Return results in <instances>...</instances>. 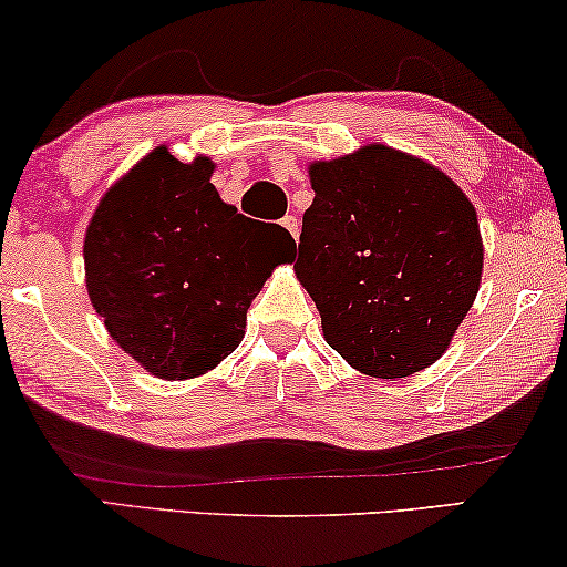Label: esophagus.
I'll return each instance as SVG.
<instances>
[{
	"mask_svg": "<svg viewBox=\"0 0 567 567\" xmlns=\"http://www.w3.org/2000/svg\"><path fill=\"white\" fill-rule=\"evenodd\" d=\"M280 223H282V228L290 230V236L295 238V241H298V236H300V223H298V218H295V215H285V218H282Z\"/></svg>",
	"mask_w": 567,
	"mask_h": 567,
	"instance_id": "1",
	"label": "esophagus"
}]
</instances>
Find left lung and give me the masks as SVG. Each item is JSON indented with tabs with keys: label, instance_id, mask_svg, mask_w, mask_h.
I'll return each instance as SVG.
<instances>
[{
	"label": "left lung",
	"instance_id": "obj_1",
	"mask_svg": "<svg viewBox=\"0 0 567 567\" xmlns=\"http://www.w3.org/2000/svg\"><path fill=\"white\" fill-rule=\"evenodd\" d=\"M295 272L331 349L372 378L434 364L481 287L475 207L432 164L388 146L310 166Z\"/></svg>",
	"mask_w": 567,
	"mask_h": 567
}]
</instances>
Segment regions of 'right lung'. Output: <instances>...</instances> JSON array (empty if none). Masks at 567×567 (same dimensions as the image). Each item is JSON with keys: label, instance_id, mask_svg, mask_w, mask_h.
Here are the masks:
<instances>
[{"label": "right lung", "instance_id": "right-lung-1", "mask_svg": "<svg viewBox=\"0 0 567 567\" xmlns=\"http://www.w3.org/2000/svg\"><path fill=\"white\" fill-rule=\"evenodd\" d=\"M207 156L193 164L164 146L135 164L92 215L86 290L110 337L164 380L213 370L244 337L246 310L292 236L220 200Z\"/></svg>", "mask_w": 567, "mask_h": 567}]
</instances>
